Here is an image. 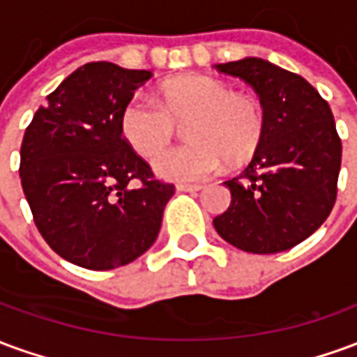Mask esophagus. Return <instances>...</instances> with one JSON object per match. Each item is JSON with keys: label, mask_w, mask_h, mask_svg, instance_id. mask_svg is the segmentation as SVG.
<instances>
[{"label": "esophagus", "mask_w": 357, "mask_h": 357, "mask_svg": "<svg viewBox=\"0 0 357 357\" xmlns=\"http://www.w3.org/2000/svg\"><path fill=\"white\" fill-rule=\"evenodd\" d=\"M202 185L195 183V185H189V183H179L178 191H183V193H195V191H201Z\"/></svg>", "instance_id": "esophagus-1"}]
</instances>
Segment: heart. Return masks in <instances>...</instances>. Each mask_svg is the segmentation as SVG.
I'll return each instance as SVG.
<instances>
[{"label":"heart","mask_w":357,"mask_h":357,"mask_svg":"<svg viewBox=\"0 0 357 357\" xmlns=\"http://www.w3.org/2000/svg\"><path fill=\"white\" fill-rule=\"evenodd\" d=\"M189 143L168 149L155 170L172 181H199L222 162L241 166L260 151L266 137V112L260 101L235 93L229 84L208 76H183L158 89V102L133 95L120 110V133L143 158L158 155L185 122Z\"/></svg>","instance_id":"b5f03b06"}]
</instances>
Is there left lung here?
Returning a JSON list of instances; mask_svg holds the SVG:
<instances>
[{
  "mask_svg": "<svg viewBox=\"0 0 357 357\" xmlns=\"http://www.w3.org/2000/svg\"><path fill=\"white\" fill-rule=\"evenodd\" d=\"M216 68L258 93L266 137L245 172L224 181L231 204L214 227L245 252L289 250L321 227L337 201L342 143L329 102L302 76L264 59Z\"/></svg>",
  "mask_w": 357,
  "mask_h": 357,
  "instance_id": "obj_1",
  "label": "left lung"
}]
</instances>
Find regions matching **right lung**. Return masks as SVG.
<instances>
[{
  "instance_id": "1",
  "label": "right lung",
  "mask_w": 357,
  "mask_h": 357,
  "mask_svg": "<svg viewBox=\"0 0 357 357\" xmlns=\"http://www.w3.org/2000/svg\"><path fill=\"white\" fill-rule=\"evenodd\" d=\"M151 76L88 63L47 95L24 132L19 174L36 227L80 268L105 271L139 258L176 191L120 133V110Z\"/></svg>"
}]
</instances>
